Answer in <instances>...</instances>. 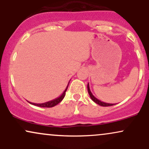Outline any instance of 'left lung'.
Returning <instances> with one entry per match:
<instances>
[{
  "label": "left lung",
  "mask_w": 149,
  "mask_h": 149,
  "mask_svg": "<svg viewBox=\"0 0 149 149\" xmlns=\"http://www.w3.org/2000/svg\"><path fill=\"white\" fill-rule=\"evenodd\" d=\"M88 93H89V95H90V98L92 99V100L94 102H95V103L99 104V105L102 106V107H110V106H113V105H115V104H109V103H106V102H102V101H100V100H98V99L96 98L95 96H94L93 95H92V93L90 91V86H89V83H88Z\"/></svg>",
  "instance_id": "1"
}]
</instances>
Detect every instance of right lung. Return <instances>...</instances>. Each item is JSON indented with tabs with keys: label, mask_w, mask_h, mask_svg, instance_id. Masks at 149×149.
Here are the masks:
<instances>
[{
	"label": "right lung",
	"mask_w": 149,
	"mask_h": 149,
	"mask_svg": "<svg viewBox=\"0 0 149 149\" xmlns=\"http://www.w3.org/2000/svg\"><path fill=\"white\" fill-rule=\"evenodd\" d=\"M69 83H68V85H67V86H66V89H65V90H64V92H63V93L61 94L60 96L57 97V98L54 99V100H51V101H49V102H45V103H42V104L32 103V102H29V103H30L31 104H33V105L37 106V107H43V108H45H45H50V107H54V106L57 105V104H59V102H61V101H62L63 99H64V97H65V95H66V90H67L68 86H69Z\"/></svg>",
	"instance_id": "add662e5"
}]
</instances>
